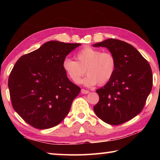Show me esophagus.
Returning a JSON list of instances; mask_svg holds the SVG:
<instances>
[{"instance_id": "1", "label": "esophagus", "mask_w": 160, "mask_h": 160, "mask_svg": "<svg viewBox=\"0 0 160 160\" xmlns=\"http://www.w3.org/2000/svg\"><path fill=\"white\" fill-rule=\"evenodd\" d=\"M81 93H82V94H87V93H89V91L88 90L82 89H81Z\"/></svg>"}]
</instances>
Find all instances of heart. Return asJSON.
I'll use <instances>...</instances> for the list:
<instances>
[{"mask_svg":"<svg viewBox=\"0 0 160 160\" xmlns=\"http://www.w3.org/2000/svg\"><path fill=\"white\" fill-rule=\"evenodd\" d=\"M76 61L69 58H64L62 69L68 78L75 84H80L84 74L83 84L91 87L98 84L103 85L111 80L116 69V60L110 52L91 47H85L76 56Z\"/></svg>","mask_w":160,"mask_h":160,"instance_id":"b5f03b06","label":"heart"}]
</instances>
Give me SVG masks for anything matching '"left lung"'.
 Masks as SVG:
<instances>
[{
  "label": "left lung",
  "mask_w": 160,
  "mask_h": 160,
  "mask_svg": "<svg viewBox=\"0 0 160 160\" xmlns=\"http://www.w3.org/2000/svg\"><path fill=\"white\" fill-rule=\"evenodd\" d=\"M93 46L106 47L116 60L114 76L96 90L100 100L94 112L107 124H123L143 109L152 87L151 66L133 46L122 40L110 38Z\"/></svg>",
  "instance_id": "left-lung-1"
}]
</instances>
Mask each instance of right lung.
Returning <instances> with one entry per match:
<instances>
[{"label":"right lung","instance_id":"right-lung-1","mask_svg":"<svg viewBox=\"0 0 160 160\" xmlns=\"http://www.w3.org/2000/svg\"><path fill=\"white\" fill-rule=\"evenodd\" d=\"M80 43L49 41L17 61L8 80L13 109L39 129L57 126L69 113L80 88L71 82L62 62Z\"/></svg>","mask_w":160,"mask_h":160}]
</instances>
